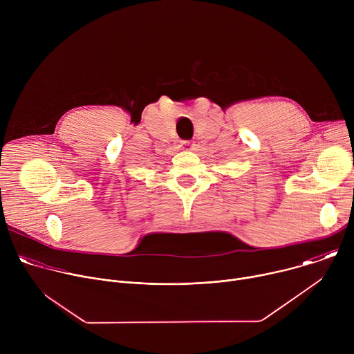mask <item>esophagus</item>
Segmentation results:
<instances>
[{
	"label": "esophagus",
	"mask_w": 354,
	"mask_h": 354,
	"mask_svg": "<svg viewBox=\"0 0 354 354\" xmlns=\"http://www.w3.org/2000/svg\"><path fill=\"white\" fill-rule=\"evenodd\" d=\"M180 148H182L183 151H193L194 144H192L190 141H183V142L180 144Z\"/></svg>",
	"instance_id": "34e87169"
}]
</instances>
